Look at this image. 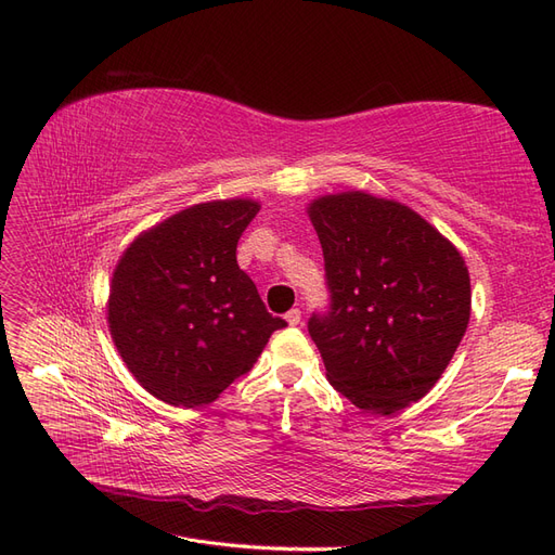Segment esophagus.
<instances>
[{
    "instance_id": "1",
    "label": "esophagus",
    "mask_w": 555,
    "mask_h": 555,
    "mask_svg": "<svg viewBox=\"0 0 555 555\" xmlns=\"http://www.w3.org/2000/svg\"><path fill=\"white\" fill-rule=\"evenodd\" d=\"M284 319H287L289 326H298V324H300V310H298V308H292L287 314H284Z\"/></svg>"
}]
</instances>
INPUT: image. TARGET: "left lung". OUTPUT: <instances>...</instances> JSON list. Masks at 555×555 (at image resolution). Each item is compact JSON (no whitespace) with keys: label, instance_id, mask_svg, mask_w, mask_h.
<instances>
[{"label":"left lung","instance_id":"left-lung-1","mask_svg":"<svg viewBox=\"0 0 555 555\" xmlns=\"http://www.w3.org/2000/svg\"><path fill=\"white\" fill-rule=\"evenodd\" d=\"M331 306L308 331L328 382L357 408L393 414L424 398L469 322V273L442 233L398 201L365 192L308 206Z\"/></svg>","mask_w":555,"mask_h":555}]
</instances>
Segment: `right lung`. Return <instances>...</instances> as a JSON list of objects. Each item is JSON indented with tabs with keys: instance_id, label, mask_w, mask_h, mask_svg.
Masks as SVG:
<instances>
[{
	"instance_id": "1",
	"label": "right lung",
	"mask_w": 555,
	"mask_h": 555,
	"mask_svg": "<svg viewBox=\"0 0 555 555\" xmlns=\"http://www.w3.org/2000/svg\"><path fill=\"white\" fill-rule=\"evenodd\" d=\"M259 208L251 198L190 206L143 231L115 266L111 338L143 389L169 405H208L287 326L236 261Z\"/></svg>"
}]
</instances>
